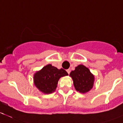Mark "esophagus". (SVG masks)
<instances>
[{
  "mask_svg": "<svg viewBox=\"0 0 123 123\" xmlns=\"http://www.w3.org/2000/svg\"><path fill=\"white\" fill-rule=\"evenodd\" d=\"M67 72L68 74H70V69H68V70H67Z\"/></svg>",
  "mask_w": 123,
  "mask_h": 123,
  "instance_id": "34e87169",
  "label": "esophagus"
}]
</instances>
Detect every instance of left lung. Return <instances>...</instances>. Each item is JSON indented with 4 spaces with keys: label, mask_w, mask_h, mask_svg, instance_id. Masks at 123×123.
Masks as SVG:
<instances>
[{
    "label": "left lung",
    "mask_w": 123,
    "mask_h": 123,
    "mask_svg": "<svg viewBox=\"0 0 123 123\" xmlns=\"http://www.w3.org/2000/svg\"><path fill=\"white\" fill-rule=\"evenodd\" d=\"M77 91L86 94L93 88L95 80L94 75L86 66L79 65L70 74Z\"/></svg>",
    "instance_id": "left-lung-1"
}]
</instances>
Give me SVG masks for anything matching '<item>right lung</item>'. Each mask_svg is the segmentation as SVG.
<instances>
[{"instance_id": "obj_1", "label": "right lung", "mask_w": 123, "mask_h": 123, "mask_svg": "<svg viewBox=\"0 0 123 123\" xmlns=\"http://www.w3.org/2000/svg\"><path fill=\"white\" fill-rule=\"evenodd\" d=\"M68 75L63 68L58 69L48 64L34 74L33 81L34 86L40 92L49 94L55 91L59 79Z\"/></svg>"}]
</instances>
